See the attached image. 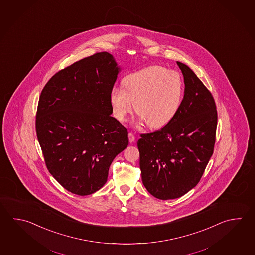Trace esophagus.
Segmentation results:
<instances>
[{"label":"esophagus","mask_w":255,"mask_h":255,"mask_svg":"<svg viewBox=\"0 0 255 255\" xmlns=\"http://www.w3.org/2000/svg\"><path fill=\"white\" fill-rule=\"evenodd\" d=\"M128 136H129V140H130V142H134V141H135L134 134H133V133H131V132H130V133H129V135H128Z\"/></svg>","instance_id":"esophagus-1"}]
</instances>
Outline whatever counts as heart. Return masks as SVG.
Returning a JSON list of instances; mask_svg holds the SVG:
<instances>
[{
  "mask_svg": "<svg viewBox=\"0 0 255 255\" xmlns=\"http://www.w3.org/2000/svg\"><path fill=\"white\" fill-rule=\"evenodd\" d=\"M123 88L114 87L110 103L114 116L125 122L136 109L139 122L154 129L168 125L182 103L184 81L181 75L161 66L145 67L127 75Z\"/></svg>",
  "mask_w": 255,
  "mask_h": 255,
  "instance_id": "b5f03b06",
  "label": "heart"
}]
</instances>
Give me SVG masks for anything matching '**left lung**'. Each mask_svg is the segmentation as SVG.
I'll list each match as a JSON object with an SVG mask.
<instances>
[{"label": "left lung", "instance_id": "8db88e82", "mask_svg": "<svg viewBox=\"0 0 255 255\" xmlns=\"http://www.w3.org/2000/svg\"><path fill=\"white\" fill-rule=\"evenodd\" d=\"M177 64L185 84L178 114L138 140L142 183L162 200L182 197L197 186L216 141L217 112L211 93L187 65Z\"/></svg>", "mask_w": 255, "mask_h": 255}]
</instances>
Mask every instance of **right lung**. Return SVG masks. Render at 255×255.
Here are the masks:
<instances>
[{
	"label": "right lung",
	"instance_id": "right-lung-1",
	"mask_svg": "<svg viewBox=\"0 0 255 255\" xmlns=\"http://www.w3.org/2000/svg\"><path fill=\"white\" fill-rule=\"evenodd\" d=\"M121 71L108 52L83 58L55 74L39 96L36 131L49 173L78 196L106 184L109 167L128 146L110 92Z\"/></svg>",
	"mask_w": 255,
	"mask_h": 255
}]
</instances>
